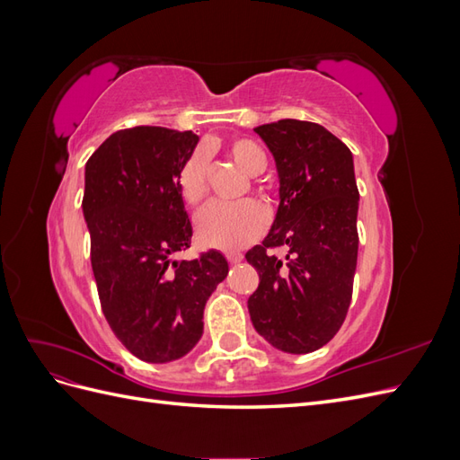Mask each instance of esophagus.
Returning <instances> with one entry per match:
<instances>
[{"mask_svg":"<svg viewBox=\"0 0 460 460\" xmlns=\"http://www.w3.org/2000/svg\"><path fill=\"white\" fill-rule=\"evenodd\" d=\"M226 261H228L230 264L240 262V261H242V253H234V252H230V253H226Z\"/></svg>","mask_w":460,"mask_h":460,"instance_id":"esophagus-1","label":"esophagus"}]
</instances>
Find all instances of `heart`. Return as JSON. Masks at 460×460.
I'll list each match as a JSON object with an SVG mask.
<instances>
[{
    "label": "heart",
    "mask_w": 460,
    "mask_h": 460,
    "mask_svg": "<svg viewBox=\"0 0 460 460\" xmlns=\"http://www.w3.org/2000/svg\"><path fill=\"white\" fill-rule=\"evenodd\" d=\"M228 157L247 174H259L267 169V153L249 137H234L226 144ZM176 188L186 205L198 207L207 196V157L196 149L182 163L176 174ZM267 226L264 207L253 199L240 203H211L196 220L198 238L207 247L234 252L253 242Z\"/></svg>",
    "instance_id": "obj_1"
}]
</instances>
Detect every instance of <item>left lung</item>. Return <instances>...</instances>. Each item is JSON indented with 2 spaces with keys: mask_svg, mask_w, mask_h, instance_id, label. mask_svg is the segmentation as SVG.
Here are the masks:
<instances>
[{
  "mask_svg": "<svg viewBox=\"0 0 460 460\" xmlns=\"http://www.w3.org/2000/svg\"><path fill=\"white\" fill-rule=\"evenodd\" d=\"M255 132L280 176V207L264 242L245 253L259 272L247 307L276 349L311 353L326 345L349 311L358 252V190L353 155L316 122L282 119ZM284 248L287 259L273 255Z\"/></svg>",
  "mask_w": 460,
  "mask_h": 460,
  "instance_id": "left-lung-1",
  "label": "left lung"
}]
</instances>
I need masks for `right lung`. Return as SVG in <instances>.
Segmentation results:
<instances>
[{"label": "right lung", "instance_id": "obj_1", "mask_svg": "<svg viewBox=\"0 0 460 460\" xmlns=\"http://www.w3.org/2000/svg\"><path fill=\"white\" fill-rule=\"evenodd\" d=\"M198 140L190 130L134 127L111 134L86 163L82 208L102 311L120 343L146 363L193 349L205 303L228 274L213 249L176 261L193 234L176 174Z\"/></svg>", "mask_w": 460, "mask_h": 460}]
</instances>
